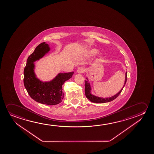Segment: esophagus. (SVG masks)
Here are the masks:
<instances>
[{
    "label": "esophagus",
    "mask_w": 154,
    "mask_h": 154,
    "mask_svg": "<svg viewBox=\"0 0 154 154\" xmlns=\"http://www.w3.org/2000/svg\"><path fill=\"white\" fill-rule=\"evenodd\" d=\"M85 71V68L84 67H83V66L79 67L78 69H77V72L78 73H84Z\"/></svg>",
    "instance_id": "obj_1"
}]
</instances>
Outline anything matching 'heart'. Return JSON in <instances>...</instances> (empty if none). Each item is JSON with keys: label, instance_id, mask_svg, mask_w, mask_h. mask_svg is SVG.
Returning a JSON list of instances; mask_svg holds the SVG:
<instances>
[{"label": "heart", "instance_id": "b5f03b06", "mask_svg": "<svg viewBox=\"0 0 154 154\" xmlns=\"http://www.w3.org/2000/svg\"><path fill=\"white\" fill-rule=\"evenodd\" d=\"M99 51L98 50L95 49V48H93V49L89 50L88 51L87 55L90 57H94L99 53Z\"/></svg>", "mask_w": 154, "mask_h": 154}]
</instances>
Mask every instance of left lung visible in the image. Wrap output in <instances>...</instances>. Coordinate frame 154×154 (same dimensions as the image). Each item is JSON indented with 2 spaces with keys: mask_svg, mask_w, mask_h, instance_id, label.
I'll use <instances>...</instances> for the list:
<instances>
[{
  "mask_svg": "<svg viewBox=\"0 0 154 154\" xmlns=\"http://www.w3.org/2000/svg\"><path fill=\"white\" fill-rule=\"evenodd\" d=\"M127 81V72H126L125 73V82H124V84L123 86V88H122L119 92L117 94L114 95L113 96H112L111 97H99L96 96L95 95L91 93V84L89 82V80L88 79V77L86 78V80L85 81V95L86 97L88 99L90 100L91 102H94V103H106V102H110L111 101H113L115 99L116 97L120 94V93L122 92L123 88L125 85Z\"/></svg>",
  "mask_w": 154,
  "mask_h": 154,
  "instance_id": "1",
  "label": "left lung"
}]
</instances>
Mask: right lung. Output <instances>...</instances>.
Masks as SVG:
<instances>
[{
    "label": "right lung",
    "instance_id": "right-lung-1",
    "mask_svg": "<svg viewBox=\"0 0 154 154\" xmlns=\"http://www.w3.org/2000/svg\"><path fill=\"white\" fill-rule=\"evenodd\" d=\"M50 45L43 42L38 45L29 56L24 70L23 82L29 95L36 102L42 104L56 105L61 103L64 97L62 85L72 77L73 72L59 73L49 81L40 80L35 71V62L43 58L50 52Z\"/></svg>",
    "mask_w": 154,
    "mask_h": 154
}]
</instances>
